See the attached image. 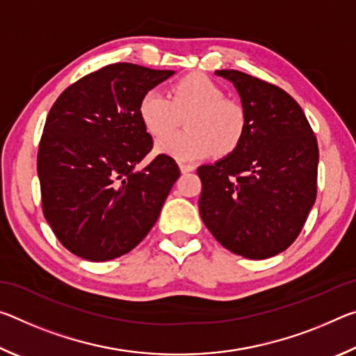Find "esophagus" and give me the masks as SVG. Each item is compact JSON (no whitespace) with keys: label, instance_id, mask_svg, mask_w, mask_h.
<instances>
[{"label":"esophagus","instance_id":"34e87169","mask_svg":"<svg viewBox=\"0 0 356 356\" xmlns=\"http://www.w3.org/2000/svg\"><path fill=\"white\" fill-rule=\"evenodd\" d=\"M179 168H180V171H182L184 174L195 171V165H190V163H179Z\"/></svg>","mask_w":356,"mask_h":356}]
</instances>
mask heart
I'll list each match as a JSON object with an SVG mask.
<instances>
[{"mask_svg":"<svg viewBox=\"0 0 356 356\" xmlns=\"http://www.w3.org/2000/svg\"><path fill=\"white\" fill-rule=\"evenodd\" d=\"M138 114L150 135L159 138L172 131L187 116L186 132L161 138L156 152L176 160H200L212 155H227L236 150L246 129L243 108L225 99V92L209 76L190 74L174 81L168 97L149 91L141 97Z\"/></svg>","mask_w":356,"mask_h":356,"instance_id":"1","label":"heart"}]
</instances>
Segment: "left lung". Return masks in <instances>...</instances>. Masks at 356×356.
<instances>
[{"instance_id": "8db88e82", "label": "left lung", "mask_w": 356, "mask_h": 356, "mask_svg": "<svg viewBox=\"0 0 356 356\" xmlns=\"http://www.w3.org/2000/svg\"><path fill=\"white\" fill-rule=\"evenodd\" d=\"M246 129L236 150L197 168L204 225L234 254L267 259L293 243L317 195L318 147L301 106L286 91L225 69Z\"/></svg>"}]
</instances>
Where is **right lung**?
I'll return each instance as SVG.
<instances>
[{
    "mask_svg": "<svg viewBox=\"0 0 356 356\" xmlns=\"http://www.w3.org/2000/svg\"><path fill=\"white\" fill-rule=\"evenodd\" d=\"M174 74L105 65L65 89L48 113L38 154L42 209L75 256L111 261L134 250L159 220L180 171L165 154L138 168L154 144L138 105Z\"/></svg>",
    "mask_w": 356,
    "mask_h": 356,
    "instance_id": "obj_1",
    "label": "right lung"
}]
</instances>
